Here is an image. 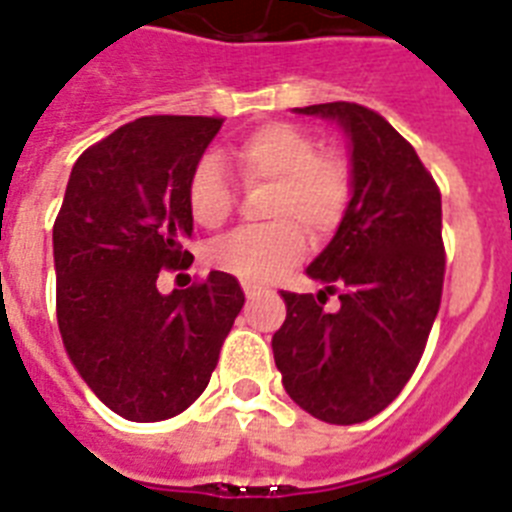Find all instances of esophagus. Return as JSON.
Listing matches in <instances>:
<instances>
[{
	"mask_svg": "<svg viewBox=\"0 0 512 512\" xmlns=\"http://www.w3.org/2000/svg\"><path fill=\"white\" fill-rule=\"evenodd\" d=\"M243 292H246L248 300H253L256 295H259V290H256V287H251V285H243Z\"/></svg>",
	"mask_w": 512,
	"mask_h": 512,
	"instance_id": "esophagus-1",
	"label": "esophagus"
}]
</instances>
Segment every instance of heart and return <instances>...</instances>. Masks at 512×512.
Here are the masks:
<instances>
[{
  "label": "heart",
  "mask_w": 512,
  "mask_h": 512,
  "mask_svg": "<svg viewBox=\"0 0 512 512\" xmlns=\"http://www.w3.org/2000/svg\"><path fill=\"white\" fill-rule=\"evenodd\" d=\"M246 183H272L266 217L269 227H246L212 243L207 261L246 285H269L298 264L305 233L326 238L347 212L352 176L342 157L318 152L316 139L298 126L264 124L240 139L230 152ZM186 202L196 225H225L233 212V189L214 157L191 173Z\"/></svg>",
  "instance_id": "obj_1"
}]
</instances>
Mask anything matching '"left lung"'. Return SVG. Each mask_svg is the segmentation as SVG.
<instances>
[{
  "instance_id": "obj_1",
  "label": "left lung",
  "mask_w": 512,
  "mask_h": 512,
  "mask_svg": "<svg viewBox=\"0 0 512 512\" xmlns=\"http://www.w3.org/2000/svg\"><path fill=\"white\" fill-rule=\"evenodd\" d=\"M342 126L352 199L334 238L305 269L323 290L282 292L287 318L272 336L290 399L329 425L383 412L412 378L443 295L440 191L414 147L381 113L357 103L295 108ZM339 294L326 314L322 298Z\"/></svg>"
}]
</instances>
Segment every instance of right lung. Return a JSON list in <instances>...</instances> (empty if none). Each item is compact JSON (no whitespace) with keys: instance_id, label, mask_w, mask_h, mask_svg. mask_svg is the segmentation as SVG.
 I'll use <instances>...</instances> for the list:
<instances>
[{"instance_id":"1","label":"right lung","mask_w":512,"mask_h":512,"mask_svg":"<svg viewBox=\"0 0 512 512\" xmlns=\"http://www.w3.org/2000/svg\"><path fill=\"white\" fill-rule=\"evenodd\" d=\"M222 119L144 116L77 157L54 222L56 321L82 381L111 412L160 422L189 409L217 368L246 295L238 279L163 295L186 269L191 173Z\"/></svg>"}]
</instances>
